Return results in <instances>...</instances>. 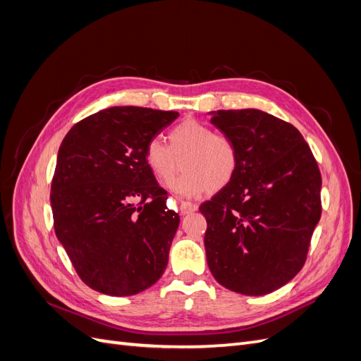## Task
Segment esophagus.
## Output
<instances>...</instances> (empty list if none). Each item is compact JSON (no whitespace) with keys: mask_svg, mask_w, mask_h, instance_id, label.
Here are the masks:
<instances>
[{"mask_svg":"<svg viewBox=\"0 0 361 361\" xmlns=\"http://www.w3.org/2000/svg\"><path fill=\"white\" fill-rule=\"evenodd\" d=\"M197 209H199V206L195 204V203H191V202H182V203H180V212H182L183 215L192 214V212H195Z\"/></svg>","mask_w":361,"mask_h":361,"instance_id":"obj_1","label":"esophagus"}]
</instances>
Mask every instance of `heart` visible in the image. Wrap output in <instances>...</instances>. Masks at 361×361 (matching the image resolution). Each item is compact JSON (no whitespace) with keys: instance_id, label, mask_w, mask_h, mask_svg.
Here are the masks:
<instances>
[{"instance_id":"b5f03b06","label":"heart","mask_w":361,"mask_h":361,"mask_svg":"<svg viewBox=\"0 0 361 361\" xmlns=\"http://www.w3.org/2000/svg\"><path fill=\"white\" fill-rule=\"evenodd\" d=\"M145 159L164 185L180 170L182 159L185 173L171 187L187 197L224 190L239 169V150L233 138L214 133L209 125L194 118L183 120L170 130L169 145L159 138L149 140Z\"/></svg>"}]
</instances>
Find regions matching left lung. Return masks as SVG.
Listing matches in <instances>:
<instances>
[{"mask_svg": "<svg viewBox=\"0 0 361 361\" xmlns=\"http://www.w3.org/2000/svg\"><path fill=\"white\" fill-rule=\"evenodd\" d=\"M211 122L232 137L239 169L200 204L207 265L224 288L265 295L301 271L318 224L321 171L300 130L259 110H221Z\"/></svg>", "mask_w": 361, "mask_h": 361, "instance_id": "8db88e82", "label": "left lung"}]
</instances>
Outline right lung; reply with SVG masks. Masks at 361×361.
I'll list each match as a JSON object with an SVG mask.
<instances>
[{"mask_svg":"<svg viewBox=\"0 0 361 361\" xmlns=\"http://www.w3.org/2000/svg\"><path fill=\"white\" fill-rule=\"evenodd\" d=\"M178 111L113 106L61 141L51 183L54 231L87 286L128 297L159 280L179 215L167 209L145 159L147 141Z\"/></svg>","mask_w":361,"mask_h":361,"instance_id":"obj_1","label":"right lung"}]
</instances>
